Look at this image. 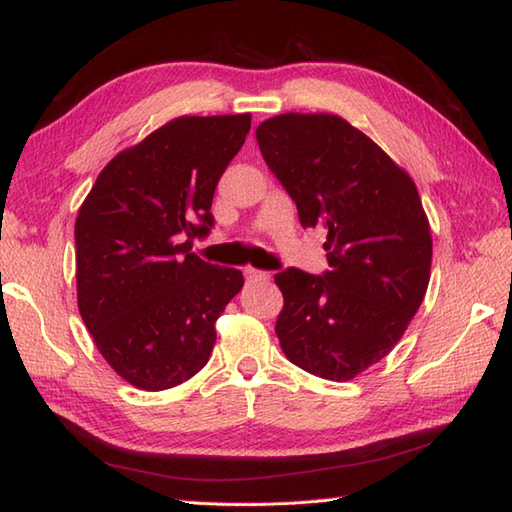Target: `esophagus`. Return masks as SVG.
<instances>
[{"label":"esophagus","instance_id":"34e87169","mask_svg":"<svg viewBox=\"0 0 512 512\" xmlns=\"http://www.w3.org/2000/svg\"><path fill=\"white\" fill-rule=\"evenodd\" d=\"M244 277L246 281H268L270 279V273H266V270H257V268H244Z\"/></svg>","mask_w":512,"mask_h":512}]
</instances>
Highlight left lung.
Instances as JSON below:
<instances>
[{"instance_id":"1","label":"left lung","mask_w":512,"mask_h":512,"mask_svg":"<svg viewBox=\"0 0 512 512\" xmlns=\"http://www.w3.org/2000/svg\"><path fill=\"white\" fill-rule=\"evenodd\" d=\"M255 136L301 226L328 233V270L275 275L279 345L314 376L352 380L394 350L427 292L431 233L418 189L341 116L281 114Z\"/></svg>"}]
</instances>
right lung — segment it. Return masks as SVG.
Masks as SVG:
<instances>
[{"label": "right lung", "mask_w": 512, "mask_h": 512, "mask_svg": "<svg viewBox=\"0 0 512 512\" xmlns=\"http://www.w3.org/2000/svg\"><path fill=\"white\" fill-rule=\"evenodd\" d=\"M250 114L182 116L125 149L96 178L74 224L79 310L118 376L162 391L195 376L242 270L206 264L213 193Z\"/></svg>", "instance_id": "add662e5"}]
</instances>
